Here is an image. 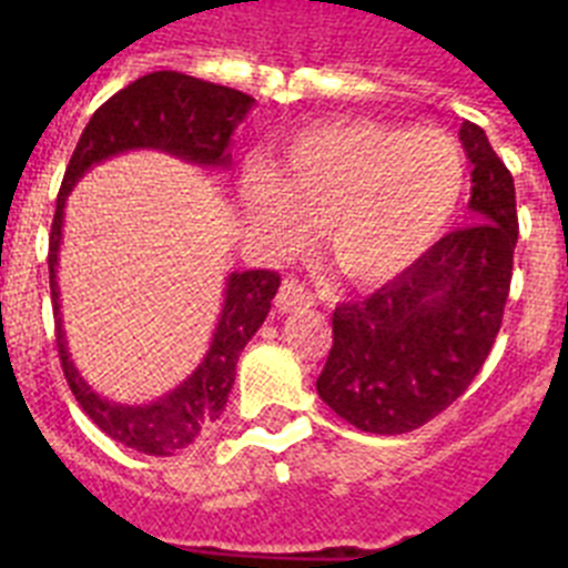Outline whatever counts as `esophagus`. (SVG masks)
Masks as SVG:
<instances>
[{
    "label": "esophagus",
    "instance_id": "34e87169",
    "mask_svg": "<svg viewBox=\"0 0 568 568\" xmlns=\"http://www.w3.org/2000/svg\"><path fill=\"white\" fill-rule=\"evenodd\" d=\"M313 293L295 278H284V284L278 287V295H275V310H278V313H293V310L313 307Z\"/></svg>",
    "mask_w": 568,
    "mask_h": 568
}]
</instances>
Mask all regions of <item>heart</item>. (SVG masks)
<instances>
[{"label": "heart", "mask_w": 568, "mask_h": 568, "mask_svg": "<svg viewBox=\"0 0 568 568\" xmlns=\"http://www.w3.org/2000/svg\"><path fill=\"white\" fill-rule=\"evenodd\" d=\"M464 187V153L444 130L338 119L295 133L275 170L250 164L241 202L273 250L295 253L324 227L329 264L355 287H381L438 244Z\"/></svg>", "instance_id": "1"}]
</instances>
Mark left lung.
I'll return each instance as SVG.
<instances>
[{
	"mask_svg": "<svg viewBox=\"0 0 568 568\" xmlns=\"http://www.w3.org/2000/svg\"><path fill=\"white\" fill-rule=\"evenodd\" d=\"M475 224L415 267L333 313L318 395L361 433L404 435L466 393L498 338L518 244L515 182L478 124L460 128Z\"/></svg>",
	"mask_w": 568,
	"mask_h": 568,
	"instance_id": "1",
	"label": "left lung"
}]
</instances>
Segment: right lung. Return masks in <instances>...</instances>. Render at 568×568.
Here are the masks:
<instances>
[{
  "label": "right lung",
  "instance_id": "add662e5",
  "mask_svg": "<svg viewBox=\"0 0 568 568\" xmlns=\"http://www.w3.org/2000/svg\"><path fill=\"white\" fill-rule=\"evenodd\" d=\"M253 102L255 99L241 90L202 82V79L184 77L175 70L148 73L119 90L90 115L88 128L82 130V139L70 155L62 187H59L57 213H53V227H50L48 270L64 378H68L70 393L77 395L79 406L102 433L144 455L179 453L224 413L241 349L267 318L270 301H273L281 278L273 270L230 273L222 318H219V327H215L210 349L199 369L184 384L175 386L173 393L153 404H113L84 384L68 355L57 284L64 202H68L73 184L93 164L104 162L115 153H124V150H164V153H173L184 162L202 164V168H227L230 135L253 108Z\"/></svg>",
  "mask_w": 568,
  "mask_h": 568
}]
</instances>
